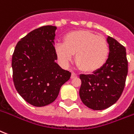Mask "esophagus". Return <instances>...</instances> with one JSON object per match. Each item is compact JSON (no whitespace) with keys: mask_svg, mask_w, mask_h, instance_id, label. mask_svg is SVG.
Returning a JSON list of instances; mask_svg holds the SVG:
<instances>
[{"mask_svg":"<svg viewBox=\"0 0 134 134\" xmlns=\"http://www.w3.org/2000/svg\"><path fill=\"white\" fill-rule=\"evenodd\" d=\"M77 77V75L76 74H75L74 72H72V75H71V78L72 79H74V78H76Z\"/></svg>","mask_w":134,"mask_h":134,"instance_id":"esophagus-1","label":"esophagus"}]
</instances>
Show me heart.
Returning <instances> with one entry per match:
<instances>
[{"mask_svg": "<svg viewBox=\"0 0 134 134\" xmlns=\"http://www.w3.org/2000/svg\"><path fill=\"white\" fill-rule=\"evenodd\" d=\"M63 43H57L54 51L61 64L67 66L75 54V64L87 73L102 68L107 62L109 47L104 37L85 30H74L64 36Z\"/></svg>", "mask_w": 134, "mask_h": 134, "instance_id": "1", "label": "heart"}]
</instances>
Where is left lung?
Returning <instances> with one entry per match:
<instances>
[{
  "label": "left lung",
  "instance_id": "obj_1",
  "mask_svg": "<svg viewBox=\"0 0 134 134\" xmlns=\"http://www.w3.org/2000/svg\"><path fill=\"white\" fill-rule=\"evenodd\" d=\"M109 54L102 68L92 75H81L80 97L83 104L93 110L107 109L116 102L125 87L128 74L126 48L108 36Z\"/></svg>",
  "mask_w": 134,
  "mask_h": 134
}]
</instances>
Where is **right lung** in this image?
<instances>
[{"instance_id":"add662e5","label":"right lung","mask_w":134,"mask_h":134,"mask_svg":"<svg viewBox=\"0 0 134 134\" xmlns=\"http://www.w3.org/2000/svg\"><path fill=\"white\" fill-rule=\"evenodd\" d=\"M57 27L46 25L32 30L18 42L12 57L15 89L27 102L44 107L53 102L71 72L55 62L54 40Z\"/></svg>"}]
</instances>
